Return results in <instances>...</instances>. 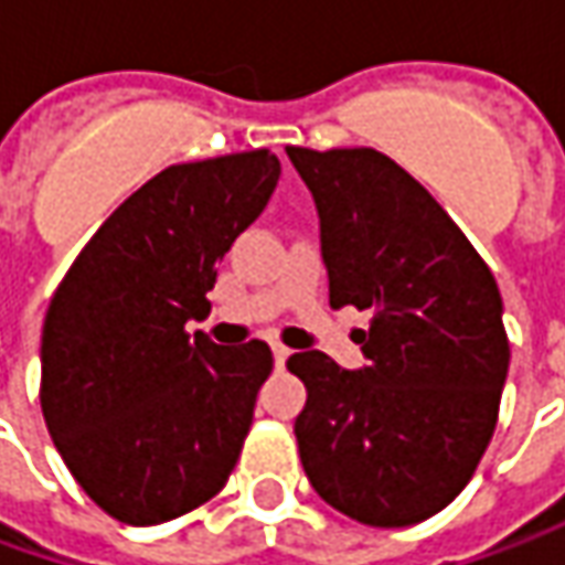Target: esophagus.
<instances>
[{"label":"esophagus","mask_w":565,"mask_h":565,"mask_svg":"<svg viewBox=\"0 0 565 565\" xmlns=\"http://www.w3.org/2000/svg\"><path fill=\"white\" fill-rule=\"evenodd\" d=\"M289 355H292V352H289L286 345H279V342L273 345V361H276V367H282V364L289 361Z\"/></svg>","instance_id":"1"}]
</instances>
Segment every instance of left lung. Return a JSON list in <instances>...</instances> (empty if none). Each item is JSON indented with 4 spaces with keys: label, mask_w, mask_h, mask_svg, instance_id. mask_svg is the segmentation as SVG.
I'll return each instance as SVG.
<instances>
[{
    "label": "left lung",
    "mask_w": 565,
    "mask_h": 565,
    "mask_svg": "<svg viewBox=\"0 0 565 565\" xmlns=\"http://www.w3.org/2000/svg\"><path fill=\"white\" fill-rule=\"evenodd\" d=\"M286 153L315 194L330 305L371 315L359 371L315 349L286 361L308 390L301 466L361 525H415L462 493L493 437L510 371L503 298L462 228L390 157Z\"/></svg>",
    "instance_id": "8db88e82"
}]
</instances>
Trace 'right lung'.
<instances>
[{
    "label": "right lung",
    "instance_id": "right-lung-1",
    "mask_svg": "<svg viewBox=\"0 0 565 565\" xmlns=\"http://www.w3.org/2000/svg\"><path fill=\"white\" fill-rule=\"evenodd\" d=\"M279 182L270 150L179 163L94 232L58 282L40 405L81 490L125 525H160L226 488L273 352L216 345L188 320Z\"/></svg>",
    "mask_w": 565,
    "mask_h": 565
}]
</instances>
